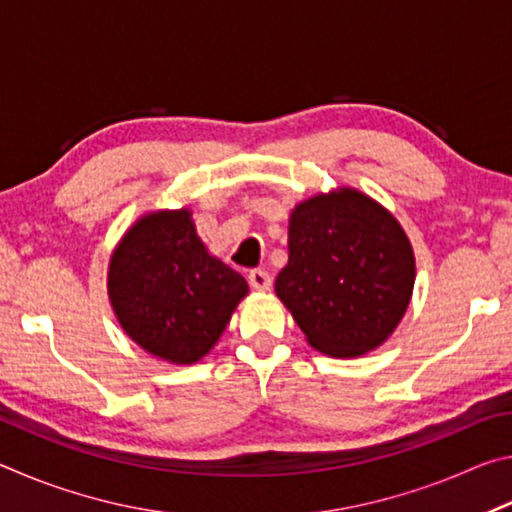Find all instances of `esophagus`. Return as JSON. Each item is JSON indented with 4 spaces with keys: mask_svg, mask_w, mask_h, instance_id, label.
<instances>
[{
    "mask_svg": "<svg viewBox=\"0 0 512 512\" xmlns=\"http://www.w3.org/2000/svg\"><path fill=\"white\" fill-rule=\"evenodd\" d=\"M248 282H250V287H253L255 291H268V289H271V275H268L266 271H262V268H257V271H250L248 273Z\"/></svg>",
    "mask_w": 512,
    "mask_h": 512,
    "instance_id": "1",
    "label": "esophagus"
}]
</instances>
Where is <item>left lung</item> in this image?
Wrapping results in <instances>:
<instances>
[{
  "label": "left lung",
  "mask_w": 512,
  "mask_h": 512,
  "mask_svg": "<svg viewBox=\"0 0 512 512\" xmlns=\"http://www.w3.org/2000/svg\"><path fill=\"white\" fill-rule=\"evenodd\" d=\"M413 284L411 241L375 198L339 187L291 210L275 293L314 350L336 359L377 350L409 309Z\"/></svg>",
  "instance_id": "1"
}]
</instances>
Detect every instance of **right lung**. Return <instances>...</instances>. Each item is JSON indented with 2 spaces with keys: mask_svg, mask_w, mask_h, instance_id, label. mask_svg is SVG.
Here are the masks:
<instances>
[{
  "mask_svg": "<svg viewBox=\"0 0 512 512\" xmlns=\"http://www.w3.org/2000/svg\"><path fill=\"white\" fill-rule=\"evenodd\" d=\"M246 296L244 275L210 255L189 207L142 214L110 255L108 298L121 329L176 366L201 361Z\"/></svg>",
  "mask_w": 512,
  "mask_h": 512,
  "instance_id": "obj_1",
  "label": "right lung"
}]
</instances>
